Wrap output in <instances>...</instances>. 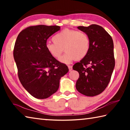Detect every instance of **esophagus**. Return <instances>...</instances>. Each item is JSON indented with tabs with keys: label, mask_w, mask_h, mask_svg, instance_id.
<instances>
[{
	"label": "esophagus",
	"mask_w": 130,
	"mask_h": 130,
	"mask_svg": "<svg viewBox=\"0 0 130 130\" xmlns=\"http://www.w3.org/2000/svg\"><path fill=\"white\" fill-rule=\"evenodd\" d=\"M68 68H69V71H71V70H72V66L71 65H68Z\"/></svg>",
	"instance_id": "34e87169"
}]
</instances>
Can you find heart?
<instances>
[{"instance_id":"b5f03b06","label":"heart","mask_w":130,"mask_h":130,"mask_svg":"<svg viewBox=\"0 0 130 130\" xmlns=\"http://www.w3.org/2000/svg\"><path fill=\"white\" fill-rule=\"evenodd\" d=\"M53 42L46 43V50L53 58L59 59L64 49L66 53L60 61L65 63H69L74 59L82 60L88 53L91 46L88 35L74 30L61 31L53 37Z\"/></svg>"}]
</instances>
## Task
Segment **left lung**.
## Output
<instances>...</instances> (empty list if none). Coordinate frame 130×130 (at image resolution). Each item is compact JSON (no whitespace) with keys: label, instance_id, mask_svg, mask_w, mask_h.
<instances>
[{"label":"left lung","instance_id":"obj_1","mask_svg":"<svg viewBox=\"0 0 130 130\" xmlns=\"http://www.w3.org/2000/svg\"><path fill=\"white\" fill-rule=\"evenodd\" d=\"M77 28L88 35L91 46L86 57L73 66L79 73L76 88L84 95L94 96L104 91L111 80L115 64L113 40L100 26Z\"/></svg>","mask_w":130,"mask_h":130}]
</instances>
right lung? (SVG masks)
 Listing matches in <instances>:
<instances>
[{
    "mask_svg": "<svg viewBox=\"0 0 130 130\" xmlns=\"http://www.w3.org/2000/svg\"><path fill=\"white\" fill-rule=\"evenodd\" d=\"M60 30L58 26H30L19 34L14 48V58L20 82L31 95L39 99L56 93L61 77L69 69L48 53L47 39Z\"/></svg>",
    "mask_w": 130,
    "mask_h": 130,
    "instance_id": "obj_1",
    "label": "right lung"
}]
</instances>
